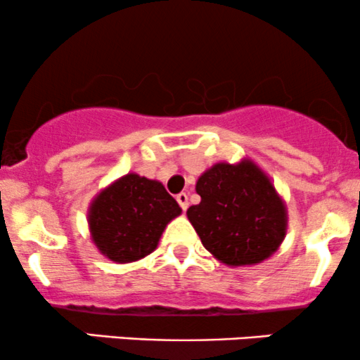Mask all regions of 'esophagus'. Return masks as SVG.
I'll list each match as a JSON object with an SVG mask.
<instances>
[{
    "label": "esophagus",
    "mask_w": 360,
    "mask_h": 360,
    "mask_svg": "<svg viewBox=\"0 0 360 360\" xmlns=\"http://www.w3.org/2000/svg\"><path fill=\"white\" fill-rule=\"evenodd\" d=\"M176 200H177V203H179L181 208H183V212H186V210H188V206H189L188 194H186V193H179V194H177V196H176Z\"/></svg>",
    "instance_id": "1"
}]
</instances>
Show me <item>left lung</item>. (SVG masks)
<instances>
[{"label": "left lung", "instance_id": "8db88e82", "mask_svg": "<svg viewBox=\"0 0 360 360\" xmlns=\"http://www.w3.org/2000/svg\"><path fill=\"white\" fill-rule=\"evenodd\" d=\"M200 205L188 218L205 249L226 266L259 264L274 254L288 226L286 206L250 160L214 164L198 179Z\"/></svg>", "mask_w": 360, "mask_h": 360}]
</instances>
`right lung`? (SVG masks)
Returning a JSON list of instances; mask_svg holds the SVG:
<instances>
[{"label": "right lung", "mask_w": 360, "mask_h": 360, "mask_svg": "<svg viewBox=\"0 0 360 360\" xmlns=\"http://www.w3.org/2000/svg\"><path fill=\"white\" fill-rule=\"evenodd\" d=\"M177 214L179 205L159 181L127 174L91 203V237L113 262H134L155 249L166 225Z\"/></svg>", "instance_id": "1"}]
</instances>
